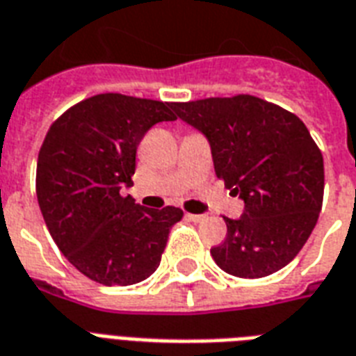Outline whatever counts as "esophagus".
I'll return each instance as SVG.
<instances>
[{"label":"esophagus","instance_id":"34e87169","mask_svg":"<svg viewBox=\"0 0 356 356\" xmlns=\"http://www.w3.org/2000/svg\"><path fill=\"white\" fill-rule=\"evenodd\" d=\"M187 219L193 222H202L208 219V216H204V213H187Z\"/></svg>","mask_w":356,"mask_h":356}]
</instances>
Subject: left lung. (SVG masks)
<instances>
[{
    "label": "left lung",
    "mask_w": 356,
    "mask_h": 356,
    "mask_svg": "<svg viewBox=\"0 0 356 356\" xmlns=\"http://www.w3.org/2000/svg\"><path fill=\"white\" fill-rule=\"evenodd\" d=\"M172 109L208 137L217 178L245 200L239 219L225 217L227 238L211 249L217 266L239 278L288 266L323 204V156L305 122L252 95L172 102Z\"/></svg>",
    "instance_id": "1"
}]
</instances>
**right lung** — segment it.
Masks as SVG:
<instances>
[{"label": "right lung", "instance_id": "add662e5", "mask_svg": "<svg viewBox=\"0 0 356 356\" xmlns=\"http://www.w3.org/2000/svg\"><path fill=\"white\" fill-rule=\"evenodd\" d=\"M176 120L170 102L104 92L66 109L44 137L37 198L55 245L79 273L104 286H129L158 269L175 206L148 209L122 197L135 154L154 124Z\"/></svg>", "mask_w": 356, "mask_h": 356}]
</instances>
